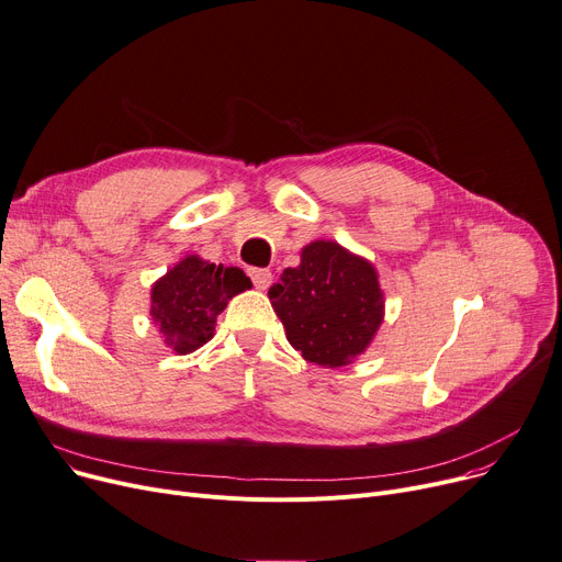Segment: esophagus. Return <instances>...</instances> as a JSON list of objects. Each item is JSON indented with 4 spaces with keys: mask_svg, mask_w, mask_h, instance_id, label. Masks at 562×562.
<instances>
[{
    "mask_svg": "<svg viewBox=\"0 0 562 562\" xmlns=\"http://www.w3.org/2000/svg\"><path fill=\"white\" fill-rule=\"evenodd\" d=\"M248 276H250V280H252L255 289H259V291L269 289V284H271V280H273L271 271H267V269H250V271H248Z\"/></svg>",
    "mask_w": 562,
    "mask_h": 562,
    "instance_id": "esophagus-1",
    "label": "esophagus"
}]
</instances>
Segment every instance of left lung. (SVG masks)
I'll use <instances>...</instances> for the list:
<instances>
[{
    "mask_svg": "<svg viewBox=\"0 0 562 562\" xmlns=\"http://www.w3.org/2000/svg\"><path fill=\"white\" fill-rule=\"evenodd\" d=\"M269 297L289 344L325 368L357 359L384 321L375 267L336 241L305 246L301 265L282 271Z\"/></svg>",
    "mask_w": 562,
    "mask_h": 562,
    "instance_id": "obj_1",
    "label": "left lung"
}]
</instances>
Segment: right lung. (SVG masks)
Masks as SVG:
<instances>
[{"instance_id":"right-lung-1","label":"right lung","mask_w":562,"mask_h":562,"mask_svg":"<svg viewBox=\"0 0 562 562\" xmlns=\"http://www.w3.org/2000/svg\"><path fill=\"white\" fill-rule=\"evenodd\" d=\"M250 286V278L241 269L187 255L154 284L151 318L167 348L190 355L212 339L216 316L226 310L231 297Z\"/></svg>"}]
</instances>
